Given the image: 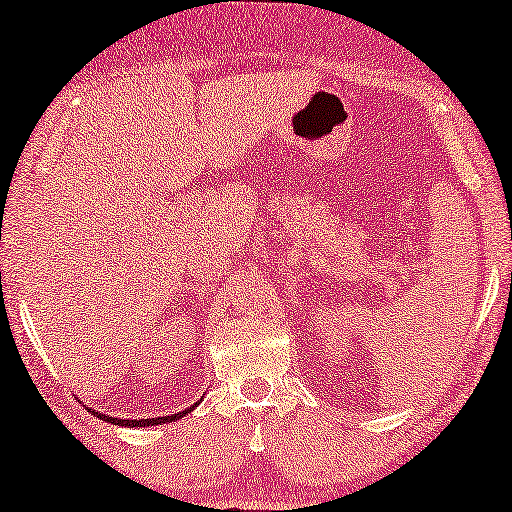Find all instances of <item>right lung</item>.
<instances>
[{
    "mask_svg": "<svg viewBox=\"0 0 512 512\" xmlns=\"http://www.w3.org/2000/svg\"><path fill=\"white\" fill-rule=\"evenodd\" d=\"M190 410V408H187ZM187 410H183V413H176V415H167V417H153V420H118V417H109V415H102L97 413L99 420H106V422H115V424H122V427H150V424H164V422H174L176 417L185 415ZM95 413V410H92Z\"/></svg>",
    "mask_w": 512,
    "mask_h": 512,
    "instance_id": "1",
    "label": "right lung"
}]
</instances>
